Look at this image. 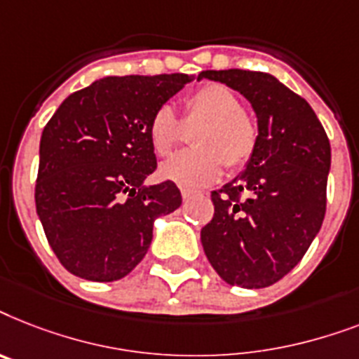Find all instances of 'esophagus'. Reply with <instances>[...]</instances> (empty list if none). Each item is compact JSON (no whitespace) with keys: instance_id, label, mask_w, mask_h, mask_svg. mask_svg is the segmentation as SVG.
Returning <instances> with one entry per match:
<instances>
[{"instance_id":"34e87169","label":"esophagus","mask_w":359,"mask_h":359,"mask_svg":"<svg viewBox=\"0 0 359 359\" xmlns=\"http://www.w3.org/2000/svg\"><path fill=\"white\" fill-rule=\"evenodd\" d=\"M193 191H189V189H182V198L183 200H189V198L193 196Z\"/></svg>"}]
</instances>
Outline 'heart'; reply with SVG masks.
Returning <instances> with one entry per match:
<instances>
[{
    "instance_id": "heart-1",
    "label": "heart",
    "mask_w": 359,
    "mask_h": 359,
    "mask_svg": "<svg viewBox=\"0 0 359 359\" xmlns=\"http://www.w3.org/2000/svg\"><path fill=\"white\" fill-rule=\"evenodd\" d=\"M185 128H198L193 137L194 150L177 154L161 166L165 180L198 189L213 183L222 168L237 172L254 157L257 146V124L245 111L243 100L222 83H208L189 94L183 103V116L177 118L170 105H161L148 122V140L154 154L170 156L182 140Z\"/></svg>"
}]
</instances>
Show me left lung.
<instances>
[{"label":"left lung","mask_w":359,"mask_h":359,"mask_svg":"<svg viewBox=\"0 0 359 359\" xmlns=\"http://www.w3.org/2000/svg\"><path fill=\"white\" fill-rule=\"evenodd\" d=\"M200 76L239 90L259 130L246 170L211 193L203 252L229 285L269 287L293 271L323 226L330 140L309 103L271 74L233 68Z\"/></svg>","instance_id":"8db88e82"}]
</instances>
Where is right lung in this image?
<instances>
[{
    "instance_id": "1",
    "label": "right lung",
    "mask_w": 359,
    "mask_h": 359,
    "mask_svg": "<svg viewBox=\"0 0 359 359\" xmlns=\"http://www.w3.org/2000/svg\"><path fill=\"white\" fill-rule=\"evenodd\" d=\"M189 81L187 74L103 77L70 94L46 124L34 203L68 272L124 278L150 248L154 220L182 205L174 182H142L157 168L151 114Z\"/></svg>"
}]
</instances>
